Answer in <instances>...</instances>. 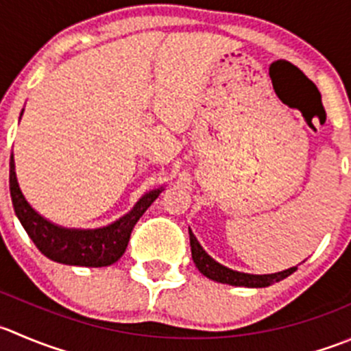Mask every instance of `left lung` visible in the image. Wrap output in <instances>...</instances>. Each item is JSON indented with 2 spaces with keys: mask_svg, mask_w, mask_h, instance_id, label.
<instances>
[{
  "mask_svg": "<svg viewBox=\"0 0 351 351\" xmlns=\"http://www.w3.org/2000/svg\"><path fill=\"white\" fill-rule=\"evenodd\" d=\"M190 233V247H192V258L195 262L197 269L204 274L209 280L217 281V283L223 285H231V287H245V288H266L271 287L273 283L285 280L290 274H293L297 271V266L290 267V269L280 271V273L273 274H248V273H240V271H233L230 267L223 266L217 261H214L209 254L202 248V245L199 243V240L195 238V234L192 233V230L189 228Z\"/></svg>",
  "mask_w": 351,
  "mask_h": 351,
  "instance_id": "obj_1",
  "label": "left lung"
}]
</instances>
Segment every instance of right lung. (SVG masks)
Wrapping results in <instances>:
<instances>
[{
  "instance_id": "obj_1",
  "label": "right lung",
  "mask_w": 351,
  "mask_h": 351,
  "mask_svg": "<svg viewBox=\"0 0 351 351\" xmlns=\"http://www.w3.org/2000/svg\"><path fill=\"white\" fill-rule=\"evenodd\" d=\"M20 113V118H22ZM165 186L149 190L120 219L103 228H64L40 216L22 193L15 173V159L10 158V195L13 209L23 230L40 254L66 266L106 267L114 264L127 250L132 230L142 214L159 197Z\"/></svg>"
}]
</instances>
